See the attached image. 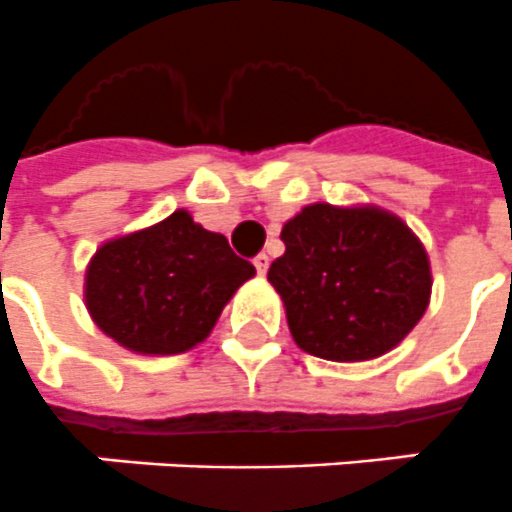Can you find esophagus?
Segmentation results:
<instances>
[{
	"label": "esophagus",
	"mask_w": 512,
	"mask_h": 512,
	"mask_svg": "<svg viewBox=\"0 0 512 512\" xmlns=\"http://www.w3.org/2000/svg\"><path fill=\"white\" fill-rule=\"evenodd\" d=\"M253 267H256V272H259L261 277L267 275V269H269V256H267V253H259V256L253 259Z\"/></svg>",
	"instance_id": "esophagus-1"
}]
</instances>
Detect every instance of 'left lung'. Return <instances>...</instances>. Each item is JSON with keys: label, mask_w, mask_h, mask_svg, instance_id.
Returning a JSON list of instances; mask_svg holds the SVG:
<instances>
[{"label": "left lung", "mask_w": 512, "mask_h": 512, "mask_svg": "<svg viewBox=\"0 0 512 512\" xmlns=\"http://www.w3.org/2000/svg\"><path fill=\"white\" fill-rule=\"evenodd\" d=\"M267 280L298 349L367 362L396 349L431 304V259L402 216L375 203H309L282 224Z\"/></svg>", "instance_id": "left-lung-1"}]
</instances>
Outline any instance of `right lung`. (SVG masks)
<instances>
[{"label":"right lung","mask_w":512,"mask_h":512,"mask_svg":"<svg viewBox=\"0 0 512 512\" xmlns=\"http://www.w3.org/2000/svg\"><path fill=\"white\" fill-rule=\"evenodd\" d=\"M256 275L227 237L177 208L163 222L110 237L84 272V304L110 341L145 357L203 343L237 288Z\"/></svg>","instance_id":"1"}]
</instances>
